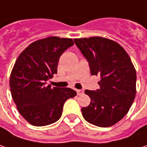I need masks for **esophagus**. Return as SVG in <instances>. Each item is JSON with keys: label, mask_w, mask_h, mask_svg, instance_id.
I'll use <instances>...</instances> for the list:
<instances>
[{"label": "esophagus", "mask_w": 147, "mask_h": 147, "mask_svg": "<svg viewBox=\"0 0 147 147\" xmlns=\"http://www.w3.org/2000/svg\"><path fill=\"white\" fill-rule=\"evenodd\" d=\"M76 93L78 95H81L84 94V90L83 89H76Z\"/></svg>", "instance_id": "obj_1"}]
</instances>
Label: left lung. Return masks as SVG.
Returning <instances> with one entry per match:
<instances>
[{"mask_svg": "<svg viewBox=\"0 0 147 147\" xmlns=\"http://www.w3.org/2000/svg\"><path fill=\"white\" fill-rule=\"evenodd\" d=\"M89 62L92 76H101L100 88L84 91L91 102L82 107L83 117L98 127L112 126L128 113L136 95V70L124 48L109 39L94 36L75 39Z\"/></svg>", "mask_w": 147, "mask_h": 147, "instance_id": "1", "label": "left lung"}]
</instances>
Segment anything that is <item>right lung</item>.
<instances>
[{"label":"right lung","mask_w":147,"mask_h":147,"mask_svg":"<svg viewBox=\"0 0 147 147\" xmlns=\"http://www.w3.org/2000/svg\"><path fill=\"white\" fill-rule=\"evenodd\" d=\"M72 39L50 36L29 45L17 58L9 78L13 102L19 113L34 126H45L60 119L65 102L76 92L46 85L57 74L58 63Z\"/></svg>","instance_id":"right-lung-1"}]
</instances>
